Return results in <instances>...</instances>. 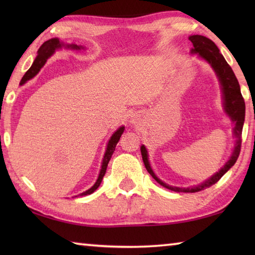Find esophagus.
<instances>
[{"instance_id":"1","label":"esophagus","mask_w":255,"mask_h":255,"mask_svg":"<svg viewBox=\"0 0 255 255\" xmlns=\"http://www.w3.org/2000/svg\"><path fill=\"white\" fill-rule=\"evenodd\" d=\"M132 117H133V116H132ZM133 120H136V117H133V118H132V122H133Z\"/></svg>"}]
</instances>
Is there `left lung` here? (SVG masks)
Wrapping results in <instances>:
<instances>
[{
  "instance_id": "left-lung-1",
  "label": "left lung",
  "mask_w": 255,
  "mask_h": 255,
  "mask_svg": "<svg viewBox=\"0 0 255 255\" xmlns=\"http://www.w3.org/2000/svg\"><path fill=\"white\" fill-rule=\"evenodd\" d=\"M189 40L191 41L193 45L191 54H198L199 57L205 59L206 62H208L210 64V66L214 68L219 82H221L224 99V109H225V112L228 115V117H230L232 122L234 123L233 133H234L235 137V145L234 149H233L232 156L217 173L214 174L210 179L206 180L205 182H202L201 184L195 185V187L191 188L171 187V185L164 183L163 181L159 180L157 176L155 175L152 167L149 165L148 154L147 150H146V147L144 145L141 146V157H143L145 167L146 170L148 171V173L152 175L159 184L163 185L164 188L172 190V191L175 192H198L201 191V190H205L206 188L211 187V185L215 184L216 182H218L219 179H221L222 176L234 165L237 158H239L242 145V130H243V125L245 119V102L243 97H242L239 81H237L232 67L228 65L225 58H224V56L219 53L218 47L216 46L215 42L213 40H210L209 38L200 36V34L190 36Z\"/></svg>"
}]
</instances>
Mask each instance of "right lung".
I'll return each mask as SVG.
<instances>
[{
	"label": "right lung",
	"instance_id": "add662e5",
	"mask_svg": "<svg viewBox=\"0 0 255 255\" xmlns=\"http://www.w3.org/2000/svg\"><path fill=\"white\" fill-rule=\"evenodd\" d=\"M62 46H64V44H63V42L59 41L58 38H51V39L45 41L44 44L40 46L39 50H38V55H37L36 59H34L32 66L30 67L29 70L27 71V73H25V74L23 75L22 80H21V82H20V85L24 84L25 82L29 81L30 79H32V77L40 71V68L45 65L47 59H48L50 56L55 53V50L58 49V48H62ZM66 47H67V48H72V49H82V48H83L82 46H77V45H74V44L67 45ZM124 130H125V127L124 126L120 127L119 129H117V130L114 132V135L111 136V138L109 139V143H108V145H107V150H106L105 156H103L101 170H100V173H99L97 182L94 183L92 188H90L89 190H86L85 192L81 193L80 196L91 195V193H93L99 188V185L101 184V181L103 179V176H105V174H106L108 163H109L112 154H114V152H115L116 145H117V143L120 139V137H122Z\"/></svg>",
	"mask_w": 255,
	"mask_h": 255
}]
</instances>
